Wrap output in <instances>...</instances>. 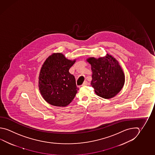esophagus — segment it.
<instances>
[{
  "mask_svg": "<svg viewBox=\"0 0 155 155\" xmlns=\"http://www.w3.org/2000/svg\"><path fill=\"white\" fill-rule=\"evenodd\" d=\"M88 84H89V83H88V82H87V81H84V83H83L82 85H83V86H86V85H87Z\"/></svg>",
  "mask_w": 155,
  "mask_h": 155,
  "instance_id": "1",
  "label": "esophagus"
}]
</instances>
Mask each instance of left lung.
Masks as SVG:
<instances>
[{
    "label": "left lung",
    "mask_w": 155,
    "mask_h": 155,
    "mask_svg": "<svg viewBox=\"0 0 155 155\" xmlns=\"http://www.w3.org/2000/svg\"><path fill=\"white\" fill-rule=\"evenodd\" d=\"M86 60L91 65V85L97 95L104 99L115 97L125 82V75L118 61L108 54L97 58L90 57Z\"/></svg>",
    "instance_id": "8db88e82"
}]
</instances>
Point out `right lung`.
<instances>
[{"label":"right lung","instance_id":"obj_1","mask_svg":"<svg viewBox=\"0 0 155 155\" xmlns=\"http://www.w3.org/2000/svg\"><path fill=\"white\" fill-rule=\"evenodd\" d=\"M75 62L76 59H67L62 53H53L42 65L38 87L41 96L50 105L65 107L74 98L79 89L69 70Z\"/></svg>","mask_w":155,"mask_h":155}]
</instances>
